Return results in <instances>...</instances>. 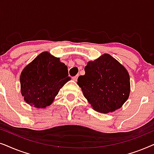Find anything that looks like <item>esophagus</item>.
I'll return each instance as SVG.
<instances>
[{"instance_id": "34e87169", "label": "esophagus", "mask_w": 154, "mask_h": 154, "mask_svg": "<svg viewBox=\"0 0 154 154\" xmlns=\"http://www.w3.org/2000/svg\"><path fill=\"white\" fill-rule=\"evenodd\" d=\"M78 77H79V75H75V76H73V77L72 78V79L73 80V81H76L77 79H78Z\"/></svg>"}]
</instances>
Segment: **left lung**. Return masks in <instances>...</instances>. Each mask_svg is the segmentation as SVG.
Segmentation results:
<instances>
[{"label": "left lung", "mask_w": 154, "mask_h": 154, "mask_svg": "<svg viewBox=\"0 0 154 154\" xmlns=\"http://www.w3.org/2000/svg\"><path fill=\"white\" fill-rule=\"evenodd\" d=\"M85 75L77 84L94 110L103 113L121 108L129 97L130 75L123 65L109 54L88 62Z\"/></svg>", "instance_id": "left-lung-1"}]
</instances>
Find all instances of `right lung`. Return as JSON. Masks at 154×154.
<instances>
[{
  "mask_svg": "<svg viewBox=\"0 0 154 154\" xmlns=\"http://www.w3.org/2000/svg\"><path fill=\"white\" fill-rule=\"evenodd\" d=\"M68 75V68L60 58L43 52L21 73V93L27 104L35 108H45L70 81Z\"/></svg>",
  "mask_w": 154,
  "mask_h": 154,
  "instance_id": "right-lung-1",
  "label": "right lung"
}]
</instances>
